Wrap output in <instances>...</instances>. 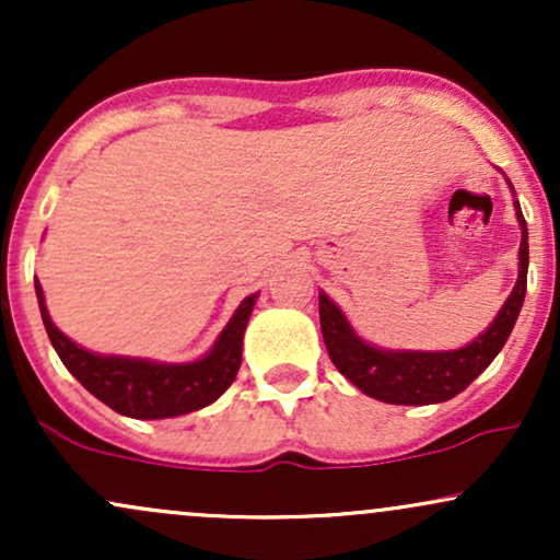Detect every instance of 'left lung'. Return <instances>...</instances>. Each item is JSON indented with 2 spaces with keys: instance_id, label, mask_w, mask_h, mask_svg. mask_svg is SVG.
<instances>
[{
  "instance_id": "1",
  "label": "left lung",
  "mask_w": 560,
  "mask_h": 560,
  "mask_svg": "<svg viewBox=\"0 0 560 560\" xmlns=\"http://www.w3.org/2000/svg\"><path fill=\"white\" fill-rule=\"evenodd\" d=\"M513 208H516V221L522 229L516 287L508 294L492 324L474 342L458 350H387V347L365 342L339 311L337 302L320 292V331H324L326 350L339 374L350 378L363 395L389 405H434L464 392L503 350L524 305L526 268H529V242L526 240L529 236H526V221L518 199H513Z\"/></svg>"
}]
</instances>
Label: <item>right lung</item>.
<instances>
[{"mask_svg": "<svg viewBox=\"0 0 560 560\" xmlns=\"http://www.w3.org/2000/svg\"><path fill=\"white\" fill-rule=\"evenodd\" d=\"M34 284L44 329L70 374L115 413L144 421L191 413L215 402L231 387L242 363L244 329L258 302V292L244 298L202 358L189 363H160L150 358L102 355V352L75 345L55 326L38 279Z\"/></svg>", "mask_w": 560, "mask_h": 560, "instance_id": "right-lung-1", "label": "right lung"}]
</instances>
